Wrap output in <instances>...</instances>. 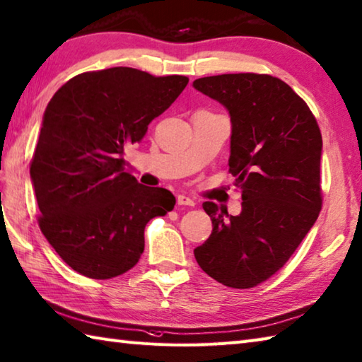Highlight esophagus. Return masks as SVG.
Instances as JSON below:
<instances>
[{
	"mask_svg": "<svg viewBox=\"0 0 362 362\" xmlns=\"http://www.w3.org/2000/svg\"><path fill=\"white\" fill-rule=\"evenodd\" d=\"M177 204H179V205H189V207H193L194 201L191 199V197L185 196V194H179V196H177Z\"/></svg>",
	"mask_w": 362,
	"mask_h": 362,
	"instance_id": "esophagus-1",
	"label": "esophagus"
}]
</instances>
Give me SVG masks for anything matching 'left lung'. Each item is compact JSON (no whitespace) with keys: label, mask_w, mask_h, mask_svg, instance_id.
<instances>
[{"label":"left lung","mask_w":362,"mask_h":362,"mask_svg":"<svg viewBox=\"0 0 362 362\" xmlns=\"http://www.w3.org/2000/svg\"><path fill=\"white\" fill-rule=\"evenodd\" d=\"M193 88L229 112V173L243 199L237 216L202 204L214 230L194 257L215 281L250 288L286 264L320 214V129L279 78L226 74L194 80Z\"/></svg>","instance_id":"1"}]
</instances>
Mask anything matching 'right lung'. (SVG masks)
Instances as JSON below:
<instances>
[{
	"instance_id": "add662e5",
	"label": "right lung",
	"mask_w": 362,
	"mask_h": 362,
	"mask_svg": "<svg viewBox=\"0 0 362 362\" xmlns=\"http://www.w3.org/2000/svg\"><path fill=\"white\" fill-rule=\"evenodd\" d=\"M187 84L182 75L111 67L74 76L47 105L30 174L40 230L76 273L129 272L144 251L146 224L174 209L171 191L125 171L124 147L139 143Z\"/></svg>"
}]
</instances>
